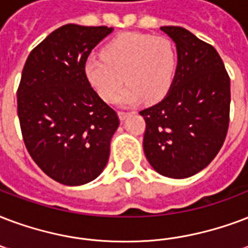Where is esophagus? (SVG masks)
Segmentation results:
<instances>
[{
    "label": "esophagus",
    "instance_id": "esophagus-1",
    "mask_svg": "<svg viewBox=\"0 0 248 248\" xmlns=\"http://www.w3.org/2000/svg\"><path fill=\"white\" fill-rule=\"evenodd\" d=\"M130 114H131V113H128V111H118V117H120L121 121L126 120Z\"/></svg>",
    "mask_w": 248,
    "mask_h": 248
}]
</instances>
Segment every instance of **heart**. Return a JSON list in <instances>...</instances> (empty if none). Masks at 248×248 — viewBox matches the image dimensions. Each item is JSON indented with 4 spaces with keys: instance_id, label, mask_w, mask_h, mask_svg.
<instances>
[{
    "instance_id": "heart-1",
    "label": "heart",
    "mask_w": 248,
    "mask_h": 248,
    "mask_svg": "<svg viewBox=\"0 0 248 248\" xmlns=\"http://www.w3.org/2000/svg\"><path fill=\"white\" fill-rule=\"evenodd\" d=\"M175 70L174 44L166 37L139 32L117 35L105 44L103 56L90 57L84 65L88 82L105 101H113L124 80L128 83L117 97L122 105L164 99L173 86Z\"/></svg>"
}]
</instances>
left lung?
Wrapping results in <instances>:
<instances>
[{"mask_svg":"<svg viewBox=\"0 0 248 248\" xmlns=\"http://www.w3.org/2000/svg\"><path fill=\"white\" fill-rule=\"evenodd\" d=\"M175 43L173 86L158 104L139 111L145 121V157L158 174L188 178L216 157L229 128L230 78L212 45L186 28H160Z\"/></svg>","mask_w":248,"mask_h":248,"instance_id":"left-lung-1","label":"left lung"}]
</instances>
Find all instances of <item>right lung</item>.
<instances>
[{
  "label": "right lung",
  "mask_w": 248,
  "mask_h": 248,
  "mask_svg": "<svg viewBox=\"0 0 248 248\" xmlns=\"http://www.w3.org/2000/svg\"><path fill=\"white\" fill-rule=\"evenodd\" d=\"M111 31L65 24L32 49L22 71L16 97L26 148L45 174L66 186L101 174L120 126L84 73L91 50Z\"/></svg>",
  "instance_id": "obj_1"
}]
</instances>
